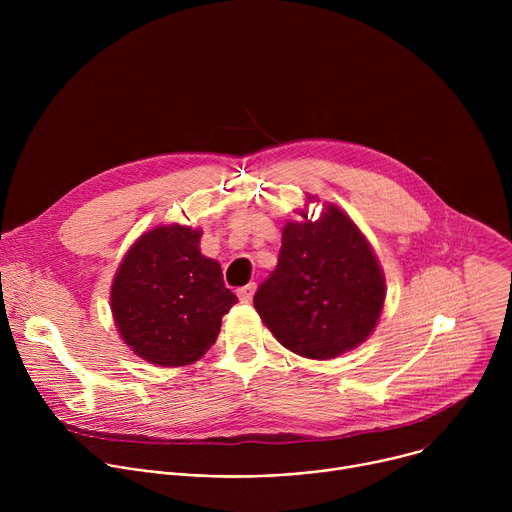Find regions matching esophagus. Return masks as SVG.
Here are the masks:
<instances>
[{
    "mask_svg": "<svg viewBox=\"0 0 512 512\" xmlns=\"http://www.w3.org/2000/svg\"><path fill=\"white\" fill-rule=\"evenodd\" d=\"M253 294H255V283H247V285H243V287H239L237 289V296H239V300L241 302H251L253 300Z\"/></svg>",
    "mask_w": 512,
    "mask_h": 512,
    "instance_id": "obj_1",
    "label": "esophagus"
}]
</instances>
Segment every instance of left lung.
Segmentation results:
<instances>
[{"instance_id":"obj_1","label":"left lung","mask_w":512,"mask_h":512,"mask_svg":"<svg viewBox=\"0 0 512 512\" xmlns=\"http://www.w3.org/2000/svg\"><path fill=\"white\" fill-rule=\"evenodd\" d=\"M283 227L277 267L253 306L281 346L328 360L356 348L375 330L385 304V275L369 241L336 204L316 221Z\"/></svg>"}]
</instances>
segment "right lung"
<instances>
[{"mask_svg": "<svg viewBox=\"0 0 512 512\" xmlns=\"http://www.w3.org/2000/svg\"><path fill=\"white\" fill-rule=\"evenodd\" d=\"M202 231L166 225L143 233L125 253L111 312L123 342L160 367L196 362L237 304L218 261L200 253Z\"/></svg>", "mask_w": 512, "mask_h": 512, "instance_id": "right-lung-1", "label": "right lung"}]
</instances>
